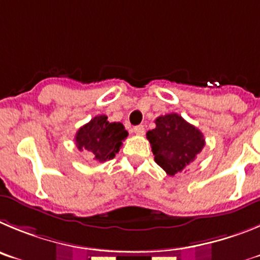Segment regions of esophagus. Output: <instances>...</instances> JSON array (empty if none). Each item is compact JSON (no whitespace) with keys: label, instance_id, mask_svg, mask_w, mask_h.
<instances>
[{"label":"esophagus","instance_id":"34e87169","mask_svg":"<svg viewBox=\"0 0 260 260\" xmlns=\"http://www.w3.org/2000/svg\"><path fill=\"white\" fill-rule=\"evenodd\" d=\"M133 131H135V133H137V135H140V136L145 135V127H144V125H136V127L133 128Z\"/></svg>","mask_w":260,"mask_h":260}]
</instances>
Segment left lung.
Listing matches in <instances>:
<instances>
[{
	"label": "left lung",
	"mask_w": 260,
	"mask_h": 260,
	"mask_svg": "<svg viewBox=\"0 0 260 260\" xmlns=\"http://www.w3.org/2000/svg\"><path fill=\"white\" fill-rule=\"evenodd\" d=\"M154 129L146 133L154 160L174 176L193 162L205 146L202 132L179 114H167L155 119Z\"/></svg>",
	"instance_id": "obj_1"
}]
</instances>
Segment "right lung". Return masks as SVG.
<instances>
[{
  "instance_id": "obj_1",
  "label": "right lung",
  "mask_w": 260,
  "mask_h": 260,
  "mask_svg": "<svg viewBox=\"0 0 260 260\" xmlns=\"http://www.w3.org/2000/svg\"><path fill=\"white\" fill-rule=\"evenodd\" d=\"M127 136L121 123H110L106 115H98L76 132L75 144L79 150L88 153L92 160L106 162L119 153Z\"/></svg>"
}]
</instances>
